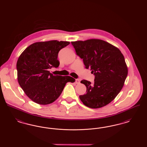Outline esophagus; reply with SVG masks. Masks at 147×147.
I'll return each mask as SVG.
<instances>
[{
	"label": "esophagus",
	"instance_id": "1",
	"mask_svg": "<svg viewBox=\"0 0 147 147\" xmlns=\"http://www.w3.org/2000/svg\"><path fill=\"white\" fill-rule=\"evenodd\" d=\"M76 84H80V80H79V79H76Z\"/></svg>",
	"mask_w": 147,
	"mask_h": 147
}]
</instances>
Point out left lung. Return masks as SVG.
Listing matches in <instances>:
<instances>
[{
    "instance_id": "obj_1",
    "label": "left lung",
    "mask_w": 147,
    "mask_h": 147,
    "mask_svg": "<svg viewBox=\"0 0 147 147\" xmlns=\"http://www.w3.org/2000/svg\"><path fill=\"white\" fill-rule=\"evenodd\" d=\"M86 69L95 76L94 83L83 80L86 93L79 98L84 105L98 109L109 104L122 89L128 74L124 56L111 44L99 39L71 42Z\"/></svg>"
}]
</instances>
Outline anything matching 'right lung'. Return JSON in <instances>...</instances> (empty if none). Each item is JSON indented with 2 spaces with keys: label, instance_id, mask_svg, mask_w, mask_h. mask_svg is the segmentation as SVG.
Wrapping results in <instances>:
<instances>
[{
  "label": "right lung",
  "instance_id": "right-lung-1",
  "mask_svg": "<svg viewBox=\"0 0 147 147\" xmlns=\"http://www.w3.org/2000/svg\"><path fill=\"white\" fill-rule=\"evenodd\" d=\"M69 43L57 40L35 42L19 56L16 63L18 83L34 102L51 104L60 96L67 83L75 82L70 76H53L49 71L58 67V52Z\"/></svg>",
  "mask_w": 147,
  "mask_h": 147
}]
</instances>
